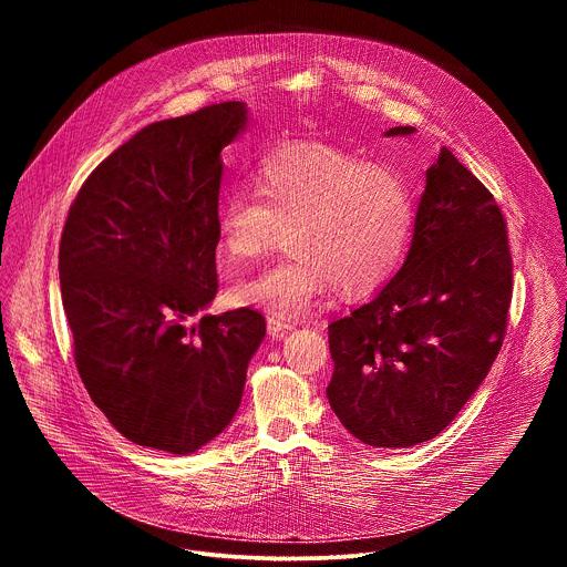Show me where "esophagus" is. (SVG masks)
<instances>
[{
	"mask_svg": "<svg viewBox=\"0 0 567 567\" xmlns=\"http://www.w3.org/2000/svg\"><path fill=\"white\" fill-rule=\"evenodd\" d=\"M267 330H269V334H271L274 339H280V337H285L287 332H291L293 326H291V322H285V320L271 316V318L267 320Z\"/></svg>",
	"mask_w": 567,
	"mask_h": 567,
	"instance_id": "1",
	"label": "esophagus"
}]
</instances>
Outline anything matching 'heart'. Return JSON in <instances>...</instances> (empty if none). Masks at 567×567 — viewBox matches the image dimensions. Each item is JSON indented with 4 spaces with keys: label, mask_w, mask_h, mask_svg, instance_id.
Listing matches in <instances>:
<instances>
[{
    "label": "heart",
    "mask_w": 567,
    "mask_h": 567,
    "mask_svg": "<svg viewBox=\"0 0 567 567\" xmlns=\"http://www.w3.org/2000/svg\"><path fill=\"white\" fill-rule=\"evenodd\" d=\"M256 188L219 204L217 258L224 267L251 262L289 230L291 260L235 285L241 307L291 322L332 291L361 300L390 282L409 254L415 197L394 168L326 143H287L260 158Z\"/></svg>",
    "instance_id": "1"
}]
</instances>
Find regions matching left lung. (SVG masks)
<instances>
[{
  "label": "left lung",
  "mask_w": 567,
  "mask_h": 567,
  "mask_svg": "<svg viewBox=\"0 0 567 567\" xmlns=\"http://www.w3.org/2000/svg\"><path fill=\"white\" fill-rule=\"evenodd\" d=\"M390 127L385 136H413ZM512 302V254L494 195L449 147L426 171L413 241L390 282L330 322V406L363 444L440 435L496 361Z\"/></svg>",
  "instance_id": "left-lung-1"
}]
</instances>
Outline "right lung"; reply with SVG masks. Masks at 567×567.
I'll use <instances>...</instances> for the list:
<instances>
[{"label": "right lung", "instance_id": "right-lung-1", "mask_svg": "<svg viewBox=\"0 0 567 567\" xmlns=\"http://www.w3.org/2000/svg\"><path fill=\"white\" fill-rule=\"evenodd\" d=\"M230 101L158 121L87 177L60 239L73 357L92 401L130 442L188 455L233 420L267 326L217 293L221 150L247 130Z\"/></svg>", "mask_w": 567, "mask_h": 567}]
</instances>
